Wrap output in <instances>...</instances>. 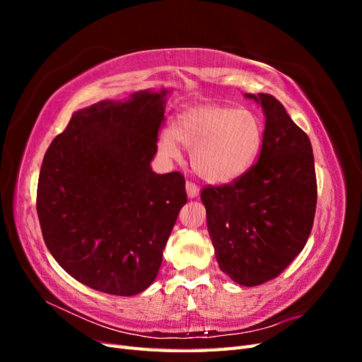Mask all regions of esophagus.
Listing matches in <instances>:
<instances>
[{
	"instance_id": "34e87169",
	"label": "esophagus",
	"mask_w": 362,
	"mask_h": 362,
	"mask_svg": "<svg viewBox=\"0 0 362 362\" xmlns=\"http://www.w3.org/2000/svg\"><path fill=\"white\" fill-rule=\"evenodd\" d=\"M185 190H187V196L192 199L198 198L199 196V185L192 182V181H187V184H185Z\"/></svg>"
}]
</instances>
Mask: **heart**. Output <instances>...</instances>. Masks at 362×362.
I'll return each mask as SVG.
<instances>
[{
  "mask_svg": "<svg viewBox=\"0 0 362 362\" xmlns=\"http://www.w3.org/2000/svg\"><path fill=\"white\" fill-rule=\"evenodd\" d=\"M262 136L264 128L255 113L206 103L181 110L158 145L168 157L180 154L178 144L189 148L193 170L206 181L223 184L252 168L261 152Z\"/></svg>",
  "mask_w": 362,
  "mask_h": 362,
  "instance_id": "1",
  "label": "heart"
}]
</instances>
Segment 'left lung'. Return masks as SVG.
Listing matches in <instances>:
<instances>
[{
	"instance_id": "1",
	"label": "left lung",
	"mask_w": 362,
	"mask_h": 362,
	"mask_svg": "<svg viewBox=\"0 0 362 362\" xmlns=\"http://www.w3.org/2000/svg\"><path fill=\"white\" fill-rule=\"evenodd\" d=\"M266 116L258 161L242 177L206 185L201 199L218 267L245 287L279 276L308 240L317 205L310 137L275 96L246 93Z\"/></svg>"
}]
</instances>
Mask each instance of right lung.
I'll return each instance as SVG.
<instances>
[{
	"instance_id": "right-lung-1",
	"label": "right lung",
	"mask_w": 362,
	"mask_h": 362,
	"mask_svg": "<svg viewBox=\"0 0 362 362\" xmlns=\"http://www.w3.org/2000/svg\"><path fill=\"white\" fill-rule=\"evenodd\" d=\"M166 93L136 92L75 112L43 157L36 198L43 240L62 269L93 290H146L187 202L182 173L149 166Z\"/></svg>"
}]
</instances>
